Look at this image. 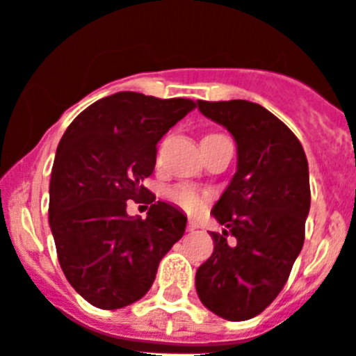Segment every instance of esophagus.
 <instances>
[{
  "instance_id": "34e87169",
  "label": "esophagus",
  "mask_w": 356,
  "mask_h": 356,
  "mask_svg": "<svg viewBox=\"0 0 356 356\" xmlns=\"http://www.w3.org/2000/svg\"><path fill=\"white\" fill-rule=\"evenodd\" d=\"M198 227H200V225H198L197 222H190V223H188V232H195Z\"/></svg>"
}]
</instances>
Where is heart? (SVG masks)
Returning <instances> with one entry per match:
<instances>
[{"instance_id":"b5f03b06","label":"heart","mask_w":356,"mask_h":356,"mask_svg":"<svg viewBox=\"0 0 356 356\" xmlns=\"http://www.w3.org/2000/svg\"><path fill=\"white\" fill-rule=\"evenodd\" d=\"M170 198L186 211H198L202 207V195L190 186H177L170 191Z\"/></svg>"}]
</instances>
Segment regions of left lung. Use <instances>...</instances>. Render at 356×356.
<instances>
[{"label":"left lung","instance_id":"8db88e82","mask_svg":"<svg viewBox=\"0 0 356 356\" xmlns=\"http://www.w3.org/2000/svg\"><path fill=\"white\" fill-rule=\"evenodd\" d=\"M197 104L232 134L238 165L211 211L223 230L211 232L213 255L197 270L195 287L211 312L245 321L278 296L302 252L309 163L293 131L261 104L241 99Z\"/></svg>","mask_w":356,"mask_h":356}]
</instances>
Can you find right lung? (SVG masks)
Segmentation results:
<instances>
[{
	"label": "right lung",
	"mask_w": 356,
	"mask_h": 356,
	"mask_svg": "<svg viewBox=\"0 0 356 356\" xmlns=\"http://www.w3.org/2000/svg\"><path fill=\"white\" fill-rule=\"evenodd\" d=\"M195 110L190 99L118 92L72 120L54 156L49 227L69 284L86 302L122 309L147 294L188 218L168 202L129 216L127 200L149 197L156 145ZM156 198V197H154Z\"/></svg>",
	"instance_id": "1"
}]
</instances>
